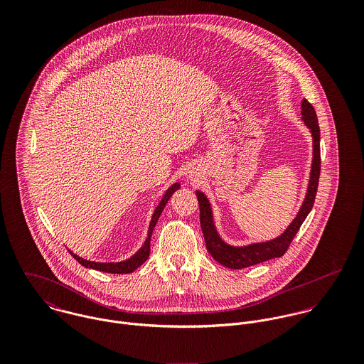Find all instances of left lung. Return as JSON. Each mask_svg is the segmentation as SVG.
Returning <instances> with one entry per match:
<instances>
[{
    "label": "left lung",
    "mask_w": 364,
    "mask_h": 364,
    "mask_svg": "<svg viewBox=\"0 0 364 364\" xmlns=\"http://www.w3.org/2000/svg\"><path fill=\"white\" fill-rule=\"evenodd\" d=\"M301 113H303V122L306 126L311 130L312 134V150H314V156H312L311 175H310V182H309V189L306 199L303 202V206L300 211L297 213L296 218L291 221V224L286 228V231L270 241L266 242H257L251 244L247 247H231L225 244L214 225L213 221V211L208 198L198 191L196 196L199 200V208H200V225L202 231L205 235L206 241V248H208L210 255L217 260L218 263L224 264L225 267L230 269H244L252 264H258L264 260L273 259V258H280L286 254L289 250L293 238L299 232L301 224L304 223L306 217L311 211L314 202H315V195L318 189V181H319V172H321V150H319V126H318V119L316 113L312 107V105L303 100L301 102Z\"/></svg>",
    "instance_id": "left-lung-1"
}]
</instances>
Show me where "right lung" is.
Wrapping results in <instances>:
<instances>
[{
	"label": "right lung",
	"mask_w": 364,
	"mask_h": 364,
	"mask_svg": "<svg viewBox=\"0 0 364 364\" xmlns=\"http://www.w3.org/2000/svg\"><path fill=\"white\" fill-rule=\"evenodd\" d=\"M181 188V185L179 183H173L166 192H165V195L162 196V199H161V202H159V205L156 206V211H154V214H153V218H151V221H150V228H149V237H147V240H146V242H144V245L130 258V259L123 260V262H116V263H113V262H107V263H105V262H92V260H87L82 259V258H80V257H77L75 254H73L70 250H68V252L71 254V257L74 258L75 260H78L82 266H85V267H90V269H95V270H101V272H106V273H116V274H122V273H132L133 270H136L140 264H143L147 258H149V255H150V241H151V234H153V230H154V227H156V221H158V218H159V215H161V213H162V210L165 208V205L168 203V200H169V198L172 196V193L173 192H176L178 189Z\"/></svg>",
	"instance_id": "obj_1"
}]
</instances>
